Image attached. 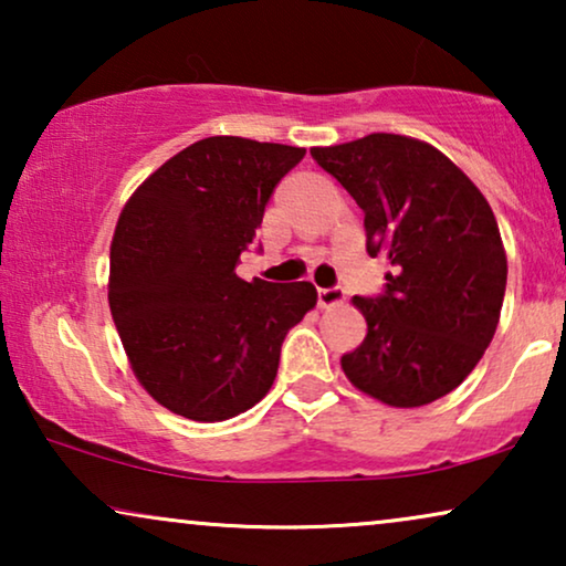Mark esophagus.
<instances>
[{"label":"esophagus","instance_id":"esophagus-1","mask_svg":"<svg viewBox=\"0 0 566 566\" xmlns=\"http://www.w3.org/2000/svg\"><path fill=\"white\" fill-rule=\"evenodd\" d=\"M345 301V291L343 289H319L316 291V304L322 308H329V306H337Z\"/></svg>","mask_w":566,"mask_h":566}]
</instances>
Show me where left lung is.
Masks as SVG:
<instances>
[{
    "label": "left lung",
    "instance_id": "8db88e82",
    "mask_svg": "<svg viewBox=\"0 0 566 566\" xmlns=\"http://www.w3.org/2000/svg\"><path fill=\"white\" fill-rule=\"evenodd\" d=\"M312 157L363 208L366 250L384 254V293L355 296L366 339L343 355L355 389L389 407H422L453 391L500 322L507 258L474 182L436 146L370 134Z\"/></svg>",
    "mask_w": 566,
    "mask_h": 566
}]
</instances>
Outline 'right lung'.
<instances>
[{"label":"right lung","instance_id":"1","mask_svg":"<svg viewBox=\"0 0 566 566\" xmlns=\"http://www.w3.org/2000/svg\"><path fill=\"white\" fill-rule=\"evenodd\" d=\"M304 154L203 138L146 177L120 211L107 301L138 384L169 412L221 422L258 405L285 335L316 306L306 281L237 275L275 185Z\"/></svg>","mask_w":566,"mask_h":566}]
</instances>
